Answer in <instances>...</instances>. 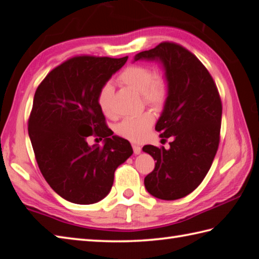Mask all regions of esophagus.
Returning a JSON list of instances; mask_svg holds the SVG:
<instances>
[{"instance_id": "34e87169", "label": "esophagus", "mask_w": 259, "mask_h": 259, "mask_svg": "<svg viewBox=\"0 0 259 259\" xmlns=\"http://www.w3.org/2000/svg\"><path fill=\"white\" fill-rule=\"evenodd\" d=\"M132 146H133V151H134V154H140L141 151H142V147L140 145L137 144H132Z\"/></svg>"}]
</instances>
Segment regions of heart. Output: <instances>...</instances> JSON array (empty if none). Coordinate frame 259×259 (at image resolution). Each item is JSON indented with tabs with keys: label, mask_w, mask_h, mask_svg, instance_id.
<instances>
[{
	"label": "heart",
	"mask_w": 259,
	"mask_h": 259,
	"mask_svg": "<svg viewBox=\"0 0 259 259\" xmlns=\"http://www.w3.org/2000/svg\"><path fill=\"white\" fill-rule=\"evenodd\" d=\"M118 81L128 88L141 93L144 103L151 106H159L167 97V83L160 76H154L151 68L143 65H131L120 72ZM113 86L105 83L101 86L97 93V105L101 112L107 117L113 116L112 110ZM154 124V117L151 113L144 112L124 118L115 126V133L126 140L139 142L147 135Z\"/></svg>",
	"instance_id": "obj_1"
}]
</instances>
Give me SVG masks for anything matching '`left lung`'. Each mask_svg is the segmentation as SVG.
I'll list each match as a JSON object with an SVG mask.
<instances>
[{"mask_svg":"<svg viewBox=\"0 0 259 259\" xmlns=\"http://www.w3.org/2000/svg\"><path fill=\"white\" fill-rule=\"evenodd\" d=\"M159 61L167 81V99L155 130L169 149L145 145L156 160L144 180L147 192L159 199L175 200L196 189L208 173L220 145L222 101L209 72L192 52L163 42L136 54L134 61Z\"/></svg>","mask_w":259,"mask_h":259,"instance_id":"obj_1","label":"left lung"}]
</instances>
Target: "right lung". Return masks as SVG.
<instances>
[{
  "mask_svg": "<svg viewBox=\"0 0 259 259\" xmlns=\"http://www.w3.org/2000/svg\"><path fill=\"white\" fill-rule=\"evenodd\" d=\"M127 59L74 56L36 89L28 135L45 181L68 202H100L111 191L115 170L133 154L128 141L113 135L96 101L101 86ZM90 136L104 138L105 145L89 146Z\"/></svg>",
  "mask_w": 259,
  "mask_h": 259,
  "instance_id": "obj_1",
  "label": "right lung"
}]
</instances>
